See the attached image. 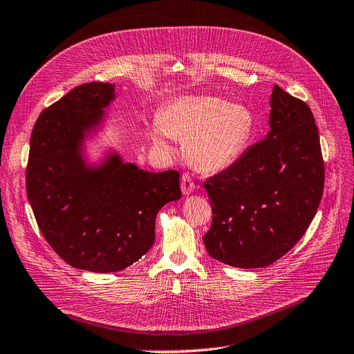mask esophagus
<instances>
[{
  "label": "esophagus",
  "mask_w": 354,
  "mask_h": 354,
  "mask_svg": "<svg viewBox=\"0 0 354 354\" xmlns=\"http://www.w3.org/2000/svg\"><path fill=\"white\" fill-rule=\"evenodd\" d=\"M196 188H197V185L194 184L191 175L187 174V172L182 174V178H180V189H182V192H184L185 196H188V194H191Z\"/></svg>",
  "instance_id": "1"
}]
</instances>
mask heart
<instances>
[{"mask_svg":"<svg viewBox=\"0 0 354 354\" xmlns=\"http://www.w3.org/2000/svg\"><path fill=\"white\" fill-rule=\"evenodd\" d=\"M253 133V116L245 107L216 97H179L151 127L153 140H188L189 162L203 172L232 165L243 154Z\"/></svg>","mask_w":354,"mask_h":354,"instance_id":"b5f03b06","label":"heart"}]
</instances>
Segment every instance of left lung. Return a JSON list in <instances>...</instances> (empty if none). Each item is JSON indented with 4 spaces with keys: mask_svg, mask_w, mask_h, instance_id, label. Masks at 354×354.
Instances as JSON below:
<instances>
[{
    "mask_svg": "<svg viewBox=\"0 0 354 354\" xmlns=\"http://www.w3.org/2000/svg\"><path fill=\"white\" fill-rule=\"evenodd\" d=\"M270 131L204 188L213 219L203 241L225 265L266 268L299 243L325 182L319 132L304 101L273 86Z\"/></svg>",
    "mask_w": 354,
    "mask_h": 354,
    "instance_id": "1",
    "label": "left lung"
}]
</instances>
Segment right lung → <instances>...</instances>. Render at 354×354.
Segmentation results:
<instances>
[{
  "label": "right lung",
  "mask_w": 354,
  "mask_h": 354,
  "mask_svg": "<svg viewBox=\"0 0 354 354\" xmlns=\"http://www.w3.org/2000/svg\"><path fill=\"white\" fill-rule=\"evenodd\" d=\"M115 85L89 82L45 109L30 135L28 198L39 231L76 269L107 273L127 269L151 248L156 216L180 198L179 172L153 174L109 156L88 167L84 135L98 127Z\"/></svg>",
  "instance_id": "obj_1"
}]
</instances>
